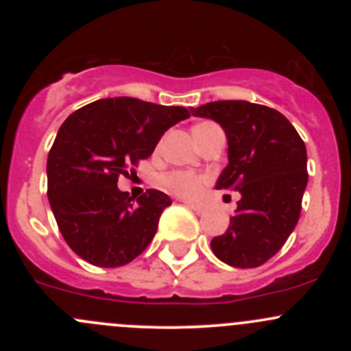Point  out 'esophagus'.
I'll list each match as a JSON object with an SVG mask.
<instances>
[{
    "label": "esophagus",
    "instance_id": "esophagus-1",
    "mask_svg": "<svg viewBox=\"0 0 351 351\" xmlns=\"http://www.w3.org/2000/svg\"><path fill=\"white\" fill-rule=\"evenodd\" d=\"M183 204H185L186 207H189V208H192V210L198 212V214H202V212L207 210V205H204V204H197V202H183Z\"/></svg>",
    "mask_w": 351,
    "mask_h": 351
}]
</instances>
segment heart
Here are the masks:
<instances>
[{"mask_svg":"<svg viewBox=\"0 0 351 351\" xmlns=\"http://www.w3.org/2000/svg\"><path fill=\"white\" fill-rule=\"evenodd\" d=\"M212 125V122H202L195 127V130L205 129V127ZM193 130V132H195ZM205 178L198 173L193 171H169L168 175L162 176V185L168 192L175 193V195L189 198L197 195L204 186Z\"/></svg>","mask_w":351,"mask_h":351,"instance_id":"heart-1","label":"heart"}]
</instances>
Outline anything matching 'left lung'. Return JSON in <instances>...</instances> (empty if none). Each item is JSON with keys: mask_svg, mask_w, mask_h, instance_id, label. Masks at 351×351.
Returning a JSON list of instances; mask_svg holds the SVG:
<instances>
[{"mask_svg": "<svg viewBox=\"0 0 351 351\" xmlns=\"http://www.w3.org/2000/svg\"><path fill=\"white\" fill-rule=\"evenodd\" d=\"M190 112L221 123L229 165L215 189L241 193L228 231L210 241L212 251L231 267H261L299 221L307 185L306 144L280 112L265 105L221 100Z\"/></svg>", "mask_w": 351, "mask_h": 351, "instance_id": "1", "label": "left lung"}]
</instances>
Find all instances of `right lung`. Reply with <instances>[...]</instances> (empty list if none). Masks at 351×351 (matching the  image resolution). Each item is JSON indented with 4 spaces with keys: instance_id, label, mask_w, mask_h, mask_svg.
Wrapping results in <instances>:
<instances>
[{
    "instance_id": "right-lung-1",
    "label": "right lung",
    "mask_w": 351,
    "mask_h": 351,
    "mask_svg": "<svg viewBox=\"0 0 351 351\" xmlns=\"http://www.w3.org/2000/svg\"><path fill=\"white\" fill-rule=\"evenodd\" d=\"M185 107L137 98H104L64 120L47 158V197L67 246L88 263L115 268L139 256L158 231L171 200L149 189L137 202L117 189L136 173Z\"/></svg>"
}]
</instances>
